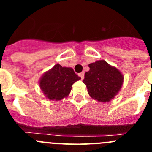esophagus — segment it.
<instances>
[{"label":"esophagus","instance_id":"1","mask_svg":"<svg viewBox=\"0 0 152 152\" xmlns=\"http://www.w3.org/2000/svg\"><path fill=\"white\" fill-rule=\"evenodd\" d=\"M79 76L80 77L81 80H83V79H84V72H81V73L79 74Z\"/></svg>","mask_w":152,"mask_h":152}]
</instances>
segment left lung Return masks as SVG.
Returning <instances> with one entry per match:
<instances>
[{
	"mask_svg": "<svg viewBox=\"0 0 152 152\" xmlns=\"http://www.w3.org/2000/svg\"><path fill=\"white\" fill-rule=\"evenodd\" d=\"M90 71L84 75L83 82L90 96L100 102H108L121 89L123 76L117 68L100 60L91 63Z\"/></svg>",
	"mask_w": 152,
	"mask_h": 152,
	"instance_id": "1",
	"label": "left lung"
}]
</instances>
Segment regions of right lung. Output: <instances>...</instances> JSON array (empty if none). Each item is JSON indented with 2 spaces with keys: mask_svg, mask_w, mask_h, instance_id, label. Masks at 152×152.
<instances>
[{
  "mask_svg": "<svg viewBox=\"0 0 152 152\" xmlns=\"http://www.w3.org/2000/svg\"><path fill=\"white\" fill-rule=\"evenodd\" d=\"M80 79L72 68L57 64L44 74L40 79L39 86L49 100H60L69 94L72 84Z\"/></svg>",
  "mask_w": 152,
  "mask_h": 152,
  "instance_id": "1",
  "label": "right lung"
}]
</instances>
